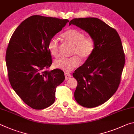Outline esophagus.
Returning <instances> with one entry per match:
<instances>
[{
	"instance_id": "obj_1",
	"label": "esophagus",
	"mask_w": 134,
	"mask_h": 134,
	"mask_svg": "<svg viewBox=\"0 0 134 134\" xmlns=\"http://www.w3.org/2000/svg\"><path fill=\"white\" fill-rule=\"evenodd\" d=\"M71 77V75L70 73H65V80H67Z\"/></svg>"
}]
</instances>
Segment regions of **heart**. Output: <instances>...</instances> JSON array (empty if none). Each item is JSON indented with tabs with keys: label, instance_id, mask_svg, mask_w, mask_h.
<instances>
[{
	"label": "heart",
	"instance_id": "heart-1",
	"mask_svg": "<svg viewBox=\"0 0 134 134\" xmlns=\"http://www.w3.org/2000/svg\"><path fill=\"white\" fill-rule=\"evenodd\" d=\"M62 38L72 45L70 58H61L55 60L54 65L65 72H70L77 67L80 63V58L86 60L91 56L95 48L93 38L85 37V34L75 29H69L62 34ZM48 49L52 55L57 57L59 55V45L58 40L53 38L48 43Z\"/></svg>",
	"mask_w": 134,
	"mask_h": 134
}]
</instances>
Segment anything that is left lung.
<instances>
[{
	"label": "left lung",
	"mask_w": 134,
	"mask_h": 134,
	"mask_svg": "<svg viewBox=\"0 0 134 134\" xmlns=\"http://www.w3.org/2000/svg\"><path fill=\"white\" fill-rule=\"evenodd\" d=\"M71 24L89 33L95 43L91 56L72 74L77 81L74 97L84 107H96L114 94L121 82L125 61L121 38L98 18H74Z\"/></svg>",
	"instance_id": "8db88e82"
}]
</instances>
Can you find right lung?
<instances>
[{"label":"right lung","mask_w":134,"mask_h":134,"mask_svg":"<svg viewBox=\"0 0 134 134\" xmlns=\"http://www.w3.org/2000/svg\"><path fill=\"white\" fill-rule=\"evenodd\" d=\"M69 21L33 15L18 26L6 53L10 85L27 105L43 109L53 104L55 90L64 81L62 70H47L52 64L49 41Z\"/></svg>","instance_id":"obj_1"}]
</instances>
